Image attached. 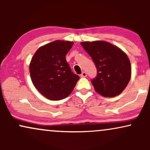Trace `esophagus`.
I'll list each match as a JSON object with an SVG mask.
<instances>
[{
	"label": "esophagus",
	"instance_id": "esophagus-1",
	"mask_svg": "<svg viewBox=\"0 0 150 150\" xmlns=\"http://www.w3.org/2000/svg\"><path fill=\"white\" fill-rule=\"evenodd\" d=\"M81 77H87V73H86V72H82V74H81Z\"/></svg>",
	"mask_w": 150,
	"mask_h": 150
}]
</instances>
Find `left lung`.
I'll list each match as a JSON object with an SVG mask.
<instances>
[{"label": "left lung", "instance_id": "8db88e82", "mask_svg": "<svg viewBox=\"0 0 150 150\" xmlns=\"http://www.w3.org/2000/svg\"><path fill=\"white\" fill-rule=\"evenodd\" d=\"M81 45L97 68V76L91 80L96 92L105 97L120 94L131 77V65L127 55L117 46L104 41L82 42Z\"/></svg>", "mask_w": 150, "mask_h": 150}]
</instances>
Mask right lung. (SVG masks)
<instances>
[{
    "mask_svg": "<svg viewBox=\"0 0 150 150\" xmlns=\"http://www.w3.org/2000/svg\"><path fill=\"white\" fill-rule=\"evenodd\" d=\"M73 42L57 40L36 51L30 64L31 79L43 96L53 101L65 99L80 79L67 63L65 56Z\"/></svg>",
    "mask_w": 150,
    "mask_h": 150,
    "instance_id": "right-lung-1",
    "label": "right lung"
}]
</instances>
